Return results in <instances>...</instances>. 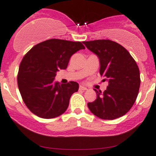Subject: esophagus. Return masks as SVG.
<instances>
[{"instance_id":"esophagus-1","label":"esophagus","mask_w":156,"mask_h":156,"mask_svg":"<svg viewBox=\"0 0 156 156\" xmlns=\"http://www.w3.org/2000/svg\"><path fill=\"white\" fill-rule=\"evenodd\" d=\"M79 90H87V88L84 87V86H82V85H80L79 86Z\"/></svg>"}]
</instances>
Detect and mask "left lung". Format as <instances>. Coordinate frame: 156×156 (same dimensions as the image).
<instances>
[{
  "label": "left lung",
  "instance_id": "obj_1",
  "mask_svg": "<svg viewBox=\"0 0 156 156\" xmlns=\"http://www.w3.org/2000/svg\"><path fill=\"white\" fill-rule=\"evenodd\" d=\"M100 59V74L108 81L103 93L94 89L97 99L87 106L96 116L113 120L125 115L136 101L140 85V70L133 58L122 45L110 40L84 41Z\"/></svg>",
  "mask_w": 156,
  "mask_h": 156
}]
</instances>
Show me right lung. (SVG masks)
<instances>
[{
	"instance_id": "1",
	"label": "right lung",
	"mask_w": 156,
	"mask_h": 156,
	"mask_svg": "<svg viewBox=\"0 0 156 156\" xmlns=\"http://www.w3.org/2000/svg\"><path fill=\"white\" fill-rule=\"evenodd\" d=\"M85 49L81 42L50 39L41 42L25 55L19 68L17 83L25 104L42 119H53L66 112L78 84L55 81L56 72L66 69L71 56Z\"/></svg>"
}]
</instances>
